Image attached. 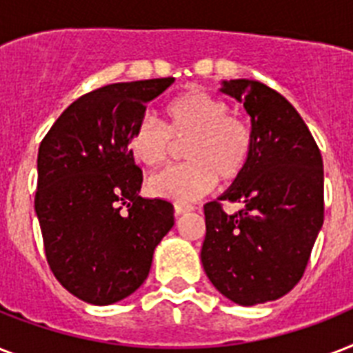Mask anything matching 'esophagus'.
Masks as SVG:
<instances>
[{
    "instance_id": "1",
    "label": "esophagus",
    "mask_w": 353,
    "mask_h": 353,
    "mask_svg": "<svg viewBox=\"0 0 353 353\" xmlns=\"http://www.w3.org/2000/svg\"><path fill=\"white\" fill-rule=\"evenodd\" d=\"M192 209H194L192 205L176 203V205H174V214H176V216H181V214H185V212H190V210H192Z\"/></svg>"
}]
</instances>
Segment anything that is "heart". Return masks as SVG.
I'll return each mask as SVG.
<instances>
[{
  "mask_svg": "<svg viewBox=\"0 0 353 353\" xmlns=\"http://www.w3.org/2000/svg\"><path fill=\"white\" fill-rule=\"evenodd\" d=\"M165 126L144 117L128 133V148L146 166L165 165L176 143L187 141L183 155L187 163L170 166L150 177V192L176 203H190L214 187L234 181L249 166L254 146L251 126L231 115L223 99L203 90H188L166 104Z\"/></svg>",
  "mask_w": 353,
  "mask_h": 353,
  "instance_id": "b5f03b06",
  "label": "heart"
}]
</instances>
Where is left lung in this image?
<instances>
[{"instance_id": "1", "label": "left lung", "mask_w": 353, "mask_h": 353, "mask_svg": "<svg viewBox=\"0 0 353 353\" xmlns=\"http://www.w3.org/2000/svg\"><path fill=\"white\" fill-rule=\"evenodd\" d=\"M221 91L243 102L254 146L245 172L203 207L201 262L221 295L252 306L290 293L306 271L324 221L323 155L295 108L269 85L238 79ZM223 201L242 209L227 215Z\"/></svg>"}]
</instances>
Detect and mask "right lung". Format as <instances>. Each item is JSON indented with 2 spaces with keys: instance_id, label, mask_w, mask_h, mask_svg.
<instances>
[{
  "instance_id": "add662e5",
  "label": "right lung",
  "mask_w": 353,
  "mask_h": 353,
  "mask_svg": "<svg viewBox=\"0 0 353 353\" xmlns=\"http://www.w3.org/2000/svg\"><path fill=\"white\" fill-rule=\"evenodd\" d=\"M172 82L168 77L90 91L40 143L34 210L47 263L80 301L106 306L132 295L174 225L170 201L139 196L143 170L128 148L144 104Z\"/></svg>"
}]
</instances>
